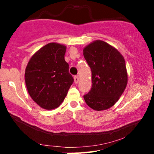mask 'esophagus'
I'll return each mask as SVG.
<instances>
[{
  "mask_svg": "<svg viewBox=\"0 0 154 154\" xmlns=\"http://www.w3.org/2000/svg\"><path fill=\"white\" fill-rule=\"evenodd\" d=\"M74 79H75V84H77V83H78V82H79V80L78 76H75V77H74Z\"/></svg>",
  "mask_w": 154,
  "mask_h": 154,
  "instance_id": "esophagus-1",
  "label": "esophagus"
}]
</instances>
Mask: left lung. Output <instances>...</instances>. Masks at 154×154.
<instances>
[{
  "instance_id": "obj_1",
  "label": "left lung",
  "mask_w": 154,
  "mask_h": 154,
  "mask_svg": "<svg viewBox=\"0 0 154 154\" xmlns=\"http://www.w3.org/2000/svg\"><path fill=\"white\" fill-rule=\"evenodd\" d=\"M92 72V88L84 95L85 103L95 111L106 110L122 95L128 77L123 56L103 40H95L83 48Z\"/></svg>"
}]
</instances>
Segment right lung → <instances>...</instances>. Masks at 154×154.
<instances>
[{
	"label": "right lung",
	"instance_id": "right-lung-1",
	"mask_svg": "<svg viewBox=\"0 0 154 154\" xmlns=\"http://www.w3.org/2000/svg\"><path fill=\"white\" fill-rule=\"evenodd\" d=\"M66 47L50 43L32 55L24 79L28 93L39 106L46 110L61 105L74 82L64 59Z\"/></svg>",
	"mask_w": 154,
	"mask_h": 154
}]
</instances>
